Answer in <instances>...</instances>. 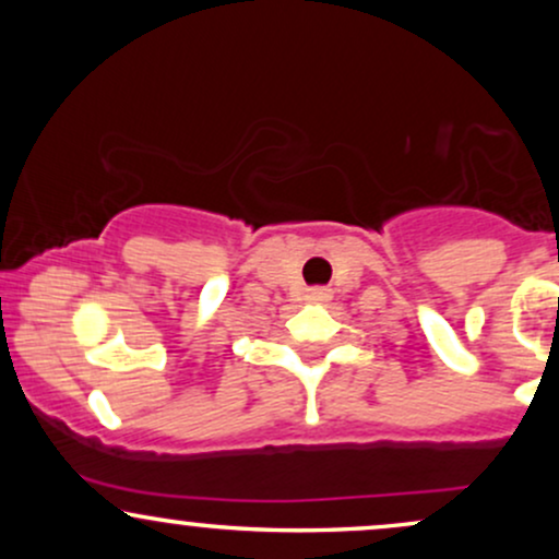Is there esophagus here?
Segmentation results:
<instances>
[{
  "label": "esophagus",
  "mask_w": 559,
  "mask_h": 559,
  "mask_svg": "<svg viewBox=\"0 0 559 559\" xmlns=\"http://www.w3.org/2000/svg\"><path fill=\"white\" fill-rule=\"evenodd\" d=\"M331 294L325 292V288H307L305 294V301H310V305H323V301H329Z\"/></svg>",
  "instance_id": "34e87169"
}]
</instances>
